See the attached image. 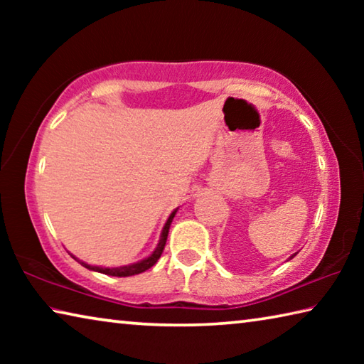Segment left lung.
<instances>
[{
    "mask_svg": "<svg viewBox=\"0 0 364 364\" xmlns=\"http://www.w3.org/2000/svg\"><path fill=\"white\" fill-rule=\"evenodd\" d=\"M292 257H295V254H294V255H292ZM292 257H291V258H292Z\"/></svg>",
    "mask_w": 364,
    "mask_h": 364,
    "instance_id": "left-lung-1",
    "label": "left lung"
}]
</instances>
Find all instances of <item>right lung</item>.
<instances>
[{
    "mask_svg": "<svg viewBox=\"0 0 364 364\" xmlns=\"http://www.w3.org/2000/svg\"><path fill=\"white\" fill-rule=\"evenodd\" d=\"M176 210L171 212V215L167 220V223H165L164 230H162V236H160V241L157 244L156 250L152 252V254L144 258V260H141L138 263H133V264H127V267H120V268H102V267H91V264L85 263V262H80L83 264L85 268L88 269H93V271H97V273H102V274H107V276H117V278H127V276H134V274H139L143 273V271L149 269L151 267H154V264L157 263V260L160 258V255H162L164 252V247H165V242H167V236H168V230H170V225H171V220H173ZM73 257V255H72ZM75 258V257H73ZM77 260V258H75Z\"/></svg>",
    "mask_w": 364,
    "mask_h": 364,
    "instance_id": "obj_1",
    "label": "right lung"
}]
</instances>
